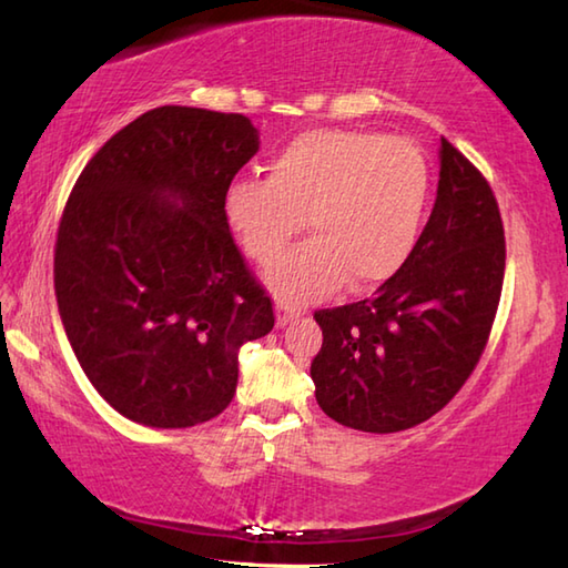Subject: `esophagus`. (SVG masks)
Returning <instances> with one entry per match:
<instances>
[{"instance_id":"34e87169","label":"esophagus","mask_w":568,"mask_h":568,"mask_svg":"<svg viewBox=\"0 0 568 568\" xmlns=\"http://www.w3.org/2000/svg\"><path fill=\"white\" fill-rule=\"evenodd\" d=\"M297 317H300V310L295 305L277 300V303H275V324H277V327H285V324H291Z\"/></svg>"}]
</instances>
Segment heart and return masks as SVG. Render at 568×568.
Returning <instances> with one entry per match:
<instances>
[{
	"label": "heart",
	"instance_id": "1",
	"mask_svg": "<svg viewBox=\"0 0 568 568\" xmlns=\"http://www.w3.org/2000/svg\"><path fill=\"white\" fill-rule=\"evenodd\" d=\"M432 171L413 141L376 131L315 129L277 151L268 178H236L224 220L256 263L303 232L312 241L268 265L265 283L287 303L371 291L413 256L425 222Z\"/></svg>",
	"mask_w": 568,
	"mask_h": 568
}]
</instances>
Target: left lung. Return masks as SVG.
I'll list each match as a JSON object with an SVG mask.
<instances>
[{
	"label": "left lung",
	"instance_id": "left-lung-1",
	"mask_svg": "<svg viewBox=\"0 0 568 568\" xmlns=\"http://www.w3.org/2000/svg\"><path fill=\"white\" fill-rule=\"evenodd\" d=\"M505 275V232L484 173L442 139L439 185L413 256L376 295L317 310L320 407L344 427L419 425L462 390L488 344Z\"/></svg>",
	"mask_w": 568,
	"mask_h": 568
}]
</instances>
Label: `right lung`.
<instances>
[{
  "instance_id": "right-lung-1",
  "label": "right lung",
  "mask_w": 568,
  "mask_h": 568,
  "mask_svg": "<svg viewBox=\"0 0 568 568\" xmlns=\"http://www.w3.org/2000/svg\"><path fill=\"white\" fill-rule=\"evenodd\" d=\"M258 151L244 114L159 106L104 143L65 202L58 312L84 376L119 415L195 427L232 403L239 348L275 324L224 220Z\"/></svg>"
}]
</instances>
